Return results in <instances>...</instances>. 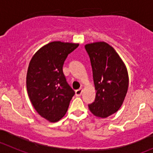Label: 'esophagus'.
Returning <instances> with one entry per match:
<instances>
[{
    "label": "esophagus",
    "instance_id": "1",
    "mask_svg": "<svg viewBox=\"0 0 153 153\" xmlns=\"http://www.w3.org/2000/svg\"><path fill=\"white\" fill-rule=\"evenodd\" d=\"M82 92H83V88L82 87H81V88L78 89V90H77L76 91H75V94H76V96H79L82 94Z\"/></svg>",
    "mask_w": 153,
    "mask_h": 153
}]
</instances>
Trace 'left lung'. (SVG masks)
<instances>
[{"mask_svg":"<svg viewBox=\"0 0 153 153\" xmlns=\"http://www.w3.org/2000/svg\"><path fill=\"white\" fill-rule=\"evenodd\" d=\"M93 69L96 94L88 105L97 117L106 118L122 106L128 88L126 66L114 48L105 42L85 45Z\"/></svg>","mask_w":153,"mask_h":153,"instance_id":"1","label":"left lung"}]
</instances>
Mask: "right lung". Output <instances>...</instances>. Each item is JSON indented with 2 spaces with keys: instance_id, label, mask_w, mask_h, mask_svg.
I'll return each instance as SVG.
<instances>
[{
  "instance_id": "add662e5",
  "label": "right lung",
  "mask_w": 153,
  "mask_h": 153,
  "mask_svg": "<svg viewBox=\"0 0 153 153\" xmlns=\"http://www.w3.org/2000/svg\"><path fill=\"white\" fill-rule=\"evenodd\" d=\"M78 43L54 41L34 54L27 72L28 96L36 112L49 122L64 117L75 91L66 81L63 66Z\"/></svg>"
}]
</instances>
